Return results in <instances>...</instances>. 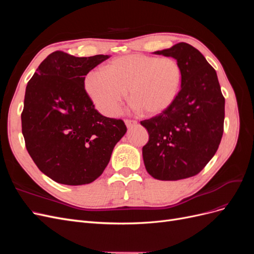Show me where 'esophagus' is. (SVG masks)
<instances>
[{
  "label": "esophagus",
  "mask_w": 254,
  "mask_h": 254,
  "mask_svg": "<svg viewBox=\"0 0 254 254\" xmlns=\"http://www.w3.org/2000/svg\"><path fill=\"white\" fill-rule=\"evenodd\" d=\"M125 124L127 126V128H131L133 126L136 125V121L133 120H125Z\"/></svg>",
  "instance_id": "obj_1"
}]
</instances>
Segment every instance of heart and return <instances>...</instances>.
Instances as JSON below:
<instances>
[{
  "label": "heart",
  "mask_w": 254,
  "mask_h": 254,
  "mask_svg": "<svg viewBox=\"0 0 254 254\" xmlns=\"http://www.w3.org/2000/svg\"><path fill=\"white\" fill-rule=\"evenodd\" d=\"M182 82V68L173 57L132 54L113 59L106 70H92L84 90L95 108L108 117L121 112L127 97L147 115L164 112L174 104Z\"/></svg>",
  "instance_id": "1"
}]
</instances>
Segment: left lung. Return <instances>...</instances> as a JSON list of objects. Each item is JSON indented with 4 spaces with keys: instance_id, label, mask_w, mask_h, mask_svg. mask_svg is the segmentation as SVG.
I'll list each match as a JSON object with an SVG mask.
<instances>
[{
    "instance_id": "left-lung-1",
    "label": "left lung",
    "mask_w": 254,
    "mask_h": 254,
    "mask_svg": "<svg viewBox=\"0 0 254 254\" xmlns=\"http://www.w3.org/2000/svg\"><path fill=\"white\" fill-rule=\"evenodd\" d=\"M153 54L178 60L182 82L170 108L141 122L149 134L142 149L144 164L158 180L190 178L200 173L218 149L224 132L225 97L216 71L190 44L180 42Z\"/></svg>"
}]
</instances>
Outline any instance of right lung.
Listing matches in <instances>:
<instances>
[{"mask_svg":"<svg viewBox=\"0 0 254 254\" xmlns=\"http://www.w3.org/2000/svg\"><path fill=\"white\" fill-rule=\"evenodd\" d=\"M109 57L54 52L27 83L21 114L26 149L38 168L58 183L93 182L127 131L122 120L99 113L84 90V76Z\"/></svg>","mask_w":254,"mask_h":254,"instance_id":"add662e5","label":"right lung"}]
</instances>
